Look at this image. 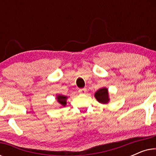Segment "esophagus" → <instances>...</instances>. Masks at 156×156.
Returning <instances> with one entry per match:
<instances>
[{
    "label": "esophagus",
    "instance_id": "34e87169",
    "mask_svg": "<svg viewBox=\"0 0 156 156\" xmlns=\"http://www.w3.org/2000/svg\"><path fill=\"white\" fill-rule=\"evenodd\" d=\"M86 92H87V89L86 88L79 89V93H80V94H85Z\"/></svg>",
    "mask_w": 156,
    "mask_h": 156
}]
</instances>
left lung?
Here are the masks:
<instances>
[{
  "mask_svg": "<svg viewBox=\"0 0 156 156\" xmlns=\"http://www.w3.org/2000/svg\"><path fill=\"white\" fill-rule=\"evenodd\" d=\"M94 97L96 98V99H97L99 103L103 104H108L110 101L108 89L106 88V87L99 89V90L96 91L94 94Z\"/></svg>",
  "mask_w": 156,
  "mask_h": 156,
  "instance_id": "left-lung-1",
  "label": "left lung"
}]
</instances>
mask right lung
I'll return each mask as SVG.
<instances>
[{"mask_svg":"<svg viewBox=\"0 0 156 156\" xmlns=\"http://www.w3.org/2000/svg\"><path fill=\"white\" fill-rule=\"evenodd\" d=\"M67 96H64V95H61V94H58L56 96V99L58 103L60 104L61 106H65L67 105Z\"/></svg>","mask_w":156,"mask_h":156,"instance_id":"right-lung-1","label":"right lung"}]
</instances>
